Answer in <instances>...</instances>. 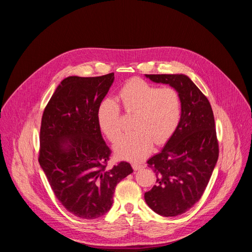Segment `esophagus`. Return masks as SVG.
Masks as SVG:
<instances>
[{
	"instance_id": "esophagus-1",
	"label": "esophagus",
	"mask_w": 252,
	"mask_h": 252,
	"mask_svg": "<svg viewBox=\"0 0 252 252\" xmlns=\"http://www.w3.org/2000/svg\"><path fill=\"white\" fill-rule=\"evenodd\" d=\"M132 168L134 170H142L144 168V166L139 163H132Z\"/></svg>"
}]
</instances>
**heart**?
Instances as JSON below:
<instances>
[{
	"mask_svg": "<svg viewBox=\"0 0 252 252\" xmlns=\"http://www.w3.org/2000/svg\"><path fill=\"white\" fill-rule=\"evenodd\" d=\"M123 110L133 114L135 130L125 135L117 145V155L123 158L139 161L146 157L154 142L165 143L174 133L182 118V97L171 87H158L147 81L134 78L127 81L119 91ZM96 120L101 130L110 142L116 143L123 133L120 105L106 98L98 105Z\"/></svg>",
	"mask_w": 252,
	"mask_h": 252,
	"instance_id": "1",
	"label": "heart"
}]
</instances>
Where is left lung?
Wrapping results in <instances>:
<instances>
[{
  "label": "left lung",
  "mask_w": 252,
  "mask_h": 252,
  "mask_svg": "<svg viewBox=\"0 0 252 252\" xmlns=\"http://www.w3.org/2000/svg\"><path fill=\"white\" fill-rule=\"evenodd\" d=\"M156 83L169 84L182 97L178 128L159 154L147 164L157 185L145 192L149 207L163 217H175L200 201L219 158L215 117L208 98L184 74H146Z\"/></svg>",
  "instance_id": "1"
}]
</instances>
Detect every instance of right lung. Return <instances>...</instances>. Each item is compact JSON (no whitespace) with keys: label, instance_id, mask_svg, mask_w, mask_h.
<instances>
[{"label":"right lung","instance_id":"obj_1","mask_svg":"<svg viewBox=\"0 0 252 252\" xmlns=\"http://www.w3.org/2000/svg\"><path fill=\"white\" fill-rule=\"evenodd\" d=\"M113 80V72L66 78L42 116L39 163L60 203L81 219L105 215L118 183L133 172L124 161L108 166L111 150L96 120Z\"/></svg>","mask_w":252,"mask_h":252}]
</instances>
